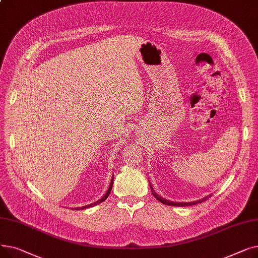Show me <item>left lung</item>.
Masks as SVG:
<instances>
[{"label": "left lung", "instance_id": "8db88e82", "mask_svg": "<svg viewBox=\"0 0 258 258\" xmlns=\"http://www.w3.org/2000/svg\"><path fill=\"white\" fill-rule=\"evenodd\" d=\"M150 186H151V190H152V194L153 196L158 200L160 201L161 203H163V204L165 205H168V206H177V207H185V206H192V205H197V204H200V203L202 202H205L207 199H209L211 197V195L203 198L201 200H198V201H195V202H188V203H184V202H172V201H169V200H165L164 198H161L159 195H157V192L154 190V188L152 186V183L150 182Z\"/></svg>", "mask_w": 258, "mask_h": 258}]
</instances>
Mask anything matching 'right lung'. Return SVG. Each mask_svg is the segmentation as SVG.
<instances>
[{"label": "right lung", "mask_w": 258, "mask_h": 258, "mask_svg": "<svg viewBox=\"0 0 258 258\" xmlns=\"http://www.w3.org/2000/svg\"><path fill=\"white\" fill-rule=\"evenodd\" d=\"M113 183H114V175L112 177V180H111V183H110V187H108V189H107V191L105 192V195L99 200V201H96L95 203H92V204H89V205H86V206H83V207H76V208H74L75 210H83V209H86V208H90V207H94V206H96V205H98V204H100V203H102L103 201H105L106 199H107V197H108V195L111 194V190H112V187H113Z\"/></svg>", "instance_id": "1"}]
</instances>
